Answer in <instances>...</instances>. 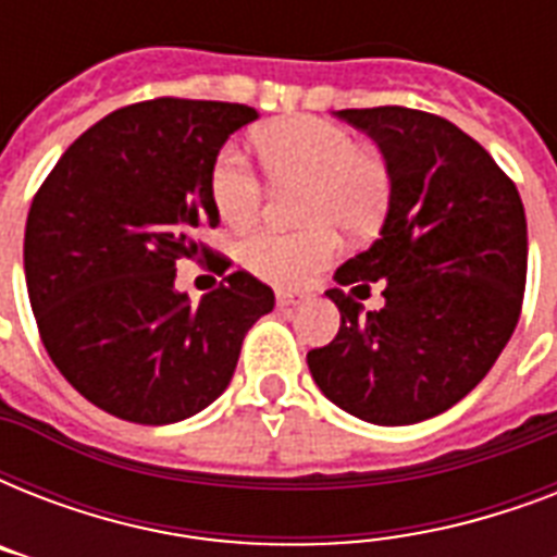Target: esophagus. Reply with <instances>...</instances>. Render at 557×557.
<instances>
[{"label": "esophagus", "instance_id": "1", "mask_svg": "<svg viewBox=\"0 0 557 557\" xmlns=\"http://www.w3.org/2000/svg\"><path fill=\"white\" fill-rule=\"evenodd\" d=\"M304 304V297L292 295V292H277V306L280 309H292V306Z\"/></svg>", "mask_w": 557, "mask_h": 557}]
</instances>
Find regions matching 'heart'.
Masks as SVG:
<instances>
[{"label":"heart","instance_id":"obj_1","mask_svg":"<svg viewBox=\"0 0 557 557\" xmlns=\"http://www.w3.org/2000/svg\"><path fill=\"white\" fill-rule=\"evenodd\" d=\"M262 161L274 185L300 187L297 216L309 227L253 231L239 245V260L265 283L292 288L312 280L338 251V231L367 236L389 208V168L381 156L361 150L356 135L321 117H288L257 135ZM210 199L231 227L251 225L265 199L239 144H225L210 168Z\"/></svg>","mask_w":557,"mask_h":557}]
</instances>
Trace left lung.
<instances>
[{"mask_svg":"<svg viewBox=\"0 0 557 557\" xmlns=\"http://www.w3.org/2000/svg\"><path fill=\"white\" fill-rule=\"evenodd\" d=\"M379 144L389 208L379 239L335 271L341 330L306 361L341 410L372 424L445 413L492 370L527 288V213L506 173L459 126L405 107L335 112ZM385 283L364 313L352 294ZM350 292L347 293L346 288Z\"/></svg>","mask_w":557,"mask_h":557,"instance_id":"1","label":"left lung"}]
</instances>
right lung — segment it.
Here are the masks:
<instances>
[{
	"instance_id": "right-lung-1",
	"label": "right lung",
	"mask_w": 557,
	"mask_h": 557,
	"mask_svg": "<svg viewBox=\"0 0 557 557\" xmlns=\"http://www.w3.org/2000/svg\"><path fill=\"white\" fill-rule=\"evenodd\" d=\"M257 109L156 98L115 109L60 156L30 201L25 283L39 338L83 398L135 424H173L216 401L245 332L274 309L248 271L199 304L176 262L210 251V168ZM222 271L231 265L213 257Z\"/></svg>"
}]
</instances>
